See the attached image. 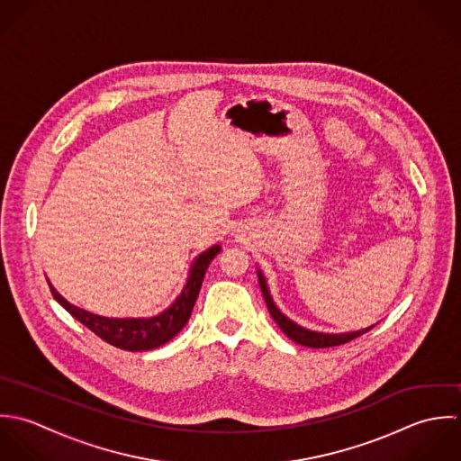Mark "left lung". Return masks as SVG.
Instances as JSON below:
<instances>
[{"mask_svg": "<svg viewBox=\"0 0 461 461\" xmlns=\"http://www.w3.org/2000/svg\"><path fill=\"white\" fill-rule=\"evenodd\" d=\"M258 281H260V288H262V294H264V299H266V304H267V310L269 313L273 315V319L276 321L277 326L281 328V331L290 339L294 340L295 344H301V346H306V348H333V346H342V344H348L358 337H362L364 333L370 331L374 326L366 328V330H360V331H353V333H340V335H331V333H315V331H310V330H304L301 326H297L295 322H292L290 319H286L275 304L269 290H267V285H266V279L262 276V273H258Z\"/></svg>", "mask_w": 461, "mask_h": 461, "instance_id": "8db88e82", "label": "left lung"}]
</instances>
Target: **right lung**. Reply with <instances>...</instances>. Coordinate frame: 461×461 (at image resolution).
Returning <instances> with one entry per match:
<instances>
[{"label": "right lung", "instance_id": "right-lung-1", "mask_svg": "<svg viewBox=\"0 0 461 461\" xmlns=\"http://www.w3.org/2000/svg\"><path fill=\"white\" fill-rule=\"evenodd\" d=\"M221 251L219 246L210 248L203 255L197 257L190 269V276L185 285L180 297L173 306H169L166 312H162L157 317L151 319H108L89 313L82 308H77L75 304L68 303L51 285L53 297L86 328H89L94 335H97L106 344L124 349V351H149L164 346L173 337H176L184 330L194 303L197 299V294L201 290V283L204 273L210 266V262L215 258V255Z\"/></svg>", "mask_w": 461, "mask_h": 461}]
</instances>
